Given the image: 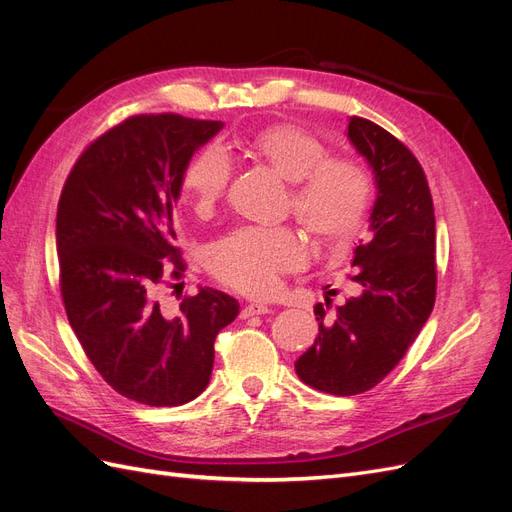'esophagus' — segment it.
Wrapping results in <instances>:
<instances>
[{
  "label": "esophagus",
  "instance_id": "34e87169",
  "mask_svg": "<svg viewBox=\"0 0 512 512\" xmlns=\"http://www.w3.org/2000/svg\"><path fill=\"white\" fill-rule=\"evenodd\" d=\"M269 312H271V307H267V305H262V303H250V305H245V307L241 309V318L262 316V314H269Z\"/></svg>",
  "mask_w": 512,
  "mask_h": 512
}]
</instances>
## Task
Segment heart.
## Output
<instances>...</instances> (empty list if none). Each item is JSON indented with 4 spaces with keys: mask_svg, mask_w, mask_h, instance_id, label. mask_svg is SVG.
<instances>
[{
    "mask_svg": "<svg viewBox=\"0 0 512 512\" xmlns=\"http://www.w3.org/2000/svg\"><path fill=\"white\" fill-rule=\"evenodd\" d=\"M247 149L292 183L290 209L318 243L339 245L356 235L374 200V177L365 164L327 158V147L292 123L256 132ZM228 181L226 153L205 147L185 166L181 188L194 213L205 218L224 198ZM305 254L303 241L290 228H239L209 245L207 269L224 286L262 297L275 290L282 273L299 269Z\"/></svg>",
    "mask_w": 512,
    "mask_h": 512,
    "instance_id": "obj_1",
    "label": "heart"
}]
</instances>
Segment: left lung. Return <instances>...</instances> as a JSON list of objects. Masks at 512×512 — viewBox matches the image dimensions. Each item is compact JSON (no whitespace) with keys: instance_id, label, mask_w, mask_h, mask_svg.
Segmentation results:
<instances>
[{"instance_id":"8db88e82","label":"left lung","mask_w":512,"mask_h":512,"mask_svg":"<svg viewBox=\"0 0 512 512\" xmlns=\"http://www.w3.org/2000/svg\"><path fill=\"white\" fill-rule=\"evenodd\" d=\"M348 138L374 170L371 235L354 250L350 297L333 318L316 305L318 337L294 363L305 384L339 397L391 374L436 303V215L421 164L369 119L350 117Z\"/></svg>"}]
</instances>
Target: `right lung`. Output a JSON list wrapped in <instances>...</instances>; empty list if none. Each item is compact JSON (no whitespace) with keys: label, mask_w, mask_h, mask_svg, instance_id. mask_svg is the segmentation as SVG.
Returning <instances> with one entry per match:
<instances>
[{"label":"right lung","mask_w":512,"mask_h":512,"mask_svg":"<svg viewBox=\"0 0 512 512\" xmlns=\"http://www.w3.org/2000/svg\"><path fill=\"white\" fill-rule=\"evenodd\" d=\"M222 121L134 115L91 143L57 207L59 286L70 327L113 389L145 406L188 404L207 389L215 337L237 318L226 292L200 288L166 318L158 290L185 271L173 207L194 151Z\"/></svg>","instance_id":"add662e5"}]
</instances>
